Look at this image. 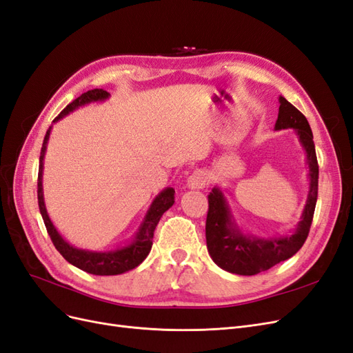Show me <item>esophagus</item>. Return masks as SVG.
Returning <instances> with one entry per match:
<instances>
[{"label":"esophagus","mask_w":353,"mask_h":353,"mask_svg":"<svg viewBox=\"0 0 353 353\" xmlns=\"http://www.w3.org/2000/svg\"><path fill=\"white\" fill-rule=\"evenodd\" d=\"M208 183H209L208 174L201 169L194 170V172L187 178V187L191 190H203L208 185Z\"/></svg>","instance_id":"34e87169"}]
</instances>
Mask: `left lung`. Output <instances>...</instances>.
Returning a JSON list of instances; mask_svg holds the SVG:
<instances>
[{
	"label": "left lung",
	"instance_id": "obj_1",
	"mask_svg": "<svg viewBox=\"0 0 353 353\" xmlns=\"http://www.w3.org/2000/svg\"><path fill=\"white\" fill-rule=\"evenodd\" d=\"M294 130L299 143L306 154L309 169V191L301 221L293 232L287 236L259 239L243 234L234 219L223 191L215 185L212 188L209 212L206 218V244L212 261L219 268L237 275H254L287 261L303 245L311 228L318 197V162L314 135L306 117L292 103L280 97L279 119L275 130Z\"/></svg>",
	"mask_w": 353,
	"mask_h": 353
}]
</instances>
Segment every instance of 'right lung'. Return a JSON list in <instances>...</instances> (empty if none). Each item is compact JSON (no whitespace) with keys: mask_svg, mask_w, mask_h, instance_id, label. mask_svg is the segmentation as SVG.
Listing matches in <instances>:
<instances>
[{"mask_svg":"<svg viewBox=\"0 0 353 353\" xmlns=\"http://www.w3.org/2000/svg\"><path fill=\"white\" fill-rule=\"evenodd\" d=\"M109 97H110V94L108 91L99 90V88L83 92L77 100H73L70 104H68L66 109H63V112L56 117L54 121H52V123L59 122L66 114L81 108V105L90 104L94 101H104ZM51 130H52V126L48 128V131L44 137V143H42L41 156H39L38 205H39L41 216H42V219H44L46 228L48 231V236H50L52 244L56 245V249L60 252V254L69 263H72L73 266H77V268L88 272V274L117 275V274H123L126 271H131V270L137 268V266L147 258V254L152 250L154 230H156L157 223H159L160 218H162L163 213L174 205L175 190L172 187H166L154 197L150 208H148V210L145 213L140 228H138V231L135 232V236L130 244L123 245V248H117L114 250H108V252H94V250H85V249L74 248V245H72L70 243H68L65 239H63L60 236V232L56 230V227L52 225V222L48 216L47 208H46V201H44V190H42V170H44V156H46L47 143L50 140Z\"/></svg>","mask_w":353,"mask_h":353,"instance_id":"1","label":"right lung"}]
</instances>
